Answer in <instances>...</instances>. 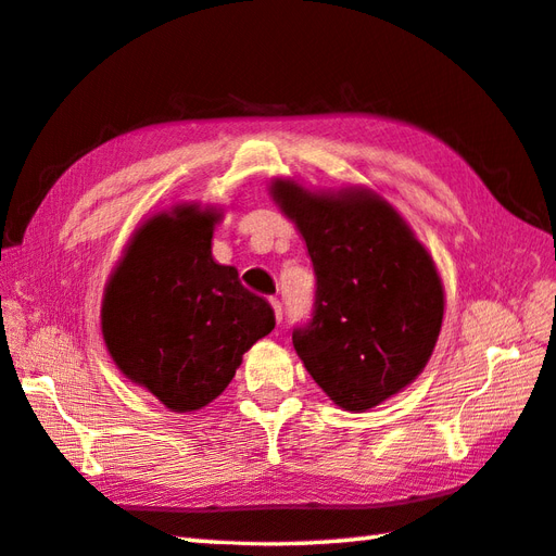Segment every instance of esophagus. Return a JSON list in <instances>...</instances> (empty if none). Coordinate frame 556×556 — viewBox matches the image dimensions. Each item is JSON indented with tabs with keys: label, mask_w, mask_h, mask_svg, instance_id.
<instances>
[{
	"label": "esophagus",
	"mask_w": 556,
	"mask_h": 556,
	"mask_svg": "<svg viewBox=\"0 0 556 556\" xmlns=\"http://www.w3.org/2000/svg\"><path fill=\"white\" fill-rule=\"evenodd\" d=\"M270 304H274V312H276V319H278V324H280V319H282V307H280V300H270Z\"/></svg>",
	"instance_id": "1"
}]
</instances>
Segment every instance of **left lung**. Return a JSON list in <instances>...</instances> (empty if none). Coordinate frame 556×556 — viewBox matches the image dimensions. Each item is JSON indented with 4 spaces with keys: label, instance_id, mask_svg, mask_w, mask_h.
<instances>
[{
    "label": "left lung",
    "instance_id": "left-lung-1",
    "mask_svg": "<svg viewBox=\"0 0 556 556\" xmlns=\"http://www.w3.org/2000/svg\"><path fill=\"white\" fill-rule=\"evenodd\" d=\"M274 197L307 242L316 292L292 345L312 379L345 410H369L427 365L444 319L432 256L387 201L369 191L309 194L276 182Z\"/></svg>",
    "mask_w": 556,
    "mask_h": 556
}]
</instances>
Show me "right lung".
<instances>
[{
    "mask_svg": "<svg viewBox=\"0 0 556 556\" xmlns=\"http://www.w3.org/2000/svg\"><path fill=\"white\" fill-rule=\"evenodd\" d=\"M218 213L177 208L134 235L103 300L112 359L175 413L228 389L242 355L276 326L268 300L211 254Z\"/></svg>",
    "mask_w": 556,
    "mask_h": 556,
    "instance_id": "add662e5",
    "label": "right lung"
}]
</instances>
